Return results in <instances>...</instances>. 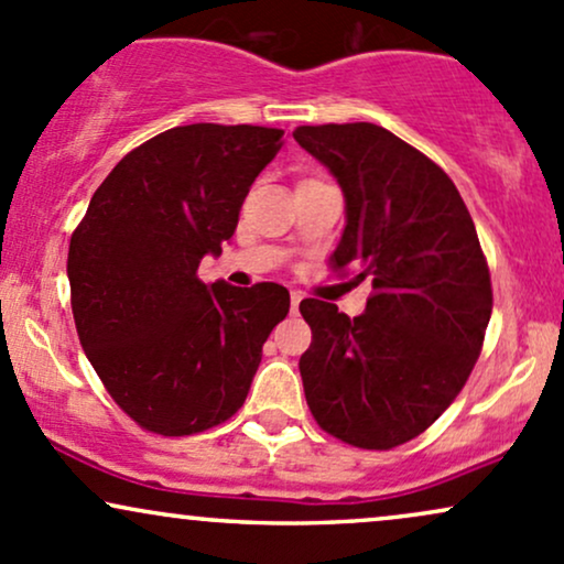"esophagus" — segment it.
Returning a JSON list of instances; mask_svg holds the SVG:
<instances>
[{
    "label": "esophagus",
    "mask_w": 564,
    "mask_h": 564,
    "mask_svg": "<svg viewBox=\"0 0 564 564\" xmlns=\"http://www.w3.org/2000/svg\"><path fill=\"white\" fill-rule=\"evenodd\" d=\"M302 300H304V294H302V291H291V312H296V310H300Z\"/></svg>",
    "instance_id": "esophagus-1"
}]
</instances>
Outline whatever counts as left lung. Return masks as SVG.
<instances>
[{
	"label": "left lung",
	"mask_w": 564,
	"mask_h": 564,
	"mask_svg": "<svg viewBox=\"0 0 564 564\" xmlns=\"http://www.w3.org/2000/svg\"><path fill=\"white\" fill-rule=\"evenodd\" d=\"M347 202L330 254L372 278L362 315L304 300L300 359L317 425L359 449H393L436 423L470 376L491 317V275L463 196L436 162L372 123L300 126Z\"/></svg>",
	"instance_id": "8db88e82"
}]
</instances>
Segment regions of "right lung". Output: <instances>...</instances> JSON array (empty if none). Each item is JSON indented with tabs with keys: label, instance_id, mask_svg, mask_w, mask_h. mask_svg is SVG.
Segmentation results:
<instances>
[{
	"label": "right lung",
	"instance_id": "add662e5",
	"mask_svg": "<svg viewBox=\"0 0 564 564\" xmlns=\"http://www.w3.org/2000/svg\"><path fill=\"white\" fill-rule=\"evenodd\" d=\"M281 128L178 126L128 152L94 192L67 252L80 347L120 410L144 431L192 436L247 399L289 291L213 286L220 254Z\"/></svg>",
	"mask_w": 564,
	"mask_h": 564
}]
</instances>
